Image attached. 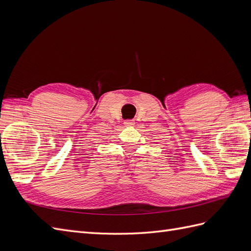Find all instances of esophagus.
Returning a JSON list of instances; mask_svg holds the SVG:
<instances>
[{
	"label": "esophagus",
	"instance_id": "obj_1",
	"mask_svg": "<svg viewBox=\"0 0 251 251\" xmlns=\"http://www.w3.org/2000/svg\"><path fill=\"white\" fill-rule=\"evenodd\" d=\"M125 125L127 126H134V125H135V120H133V119H127V120L125 121Z\"/></svg>",
	"mask_w": 251,
	"mask_h": 251
}]
</instances>
